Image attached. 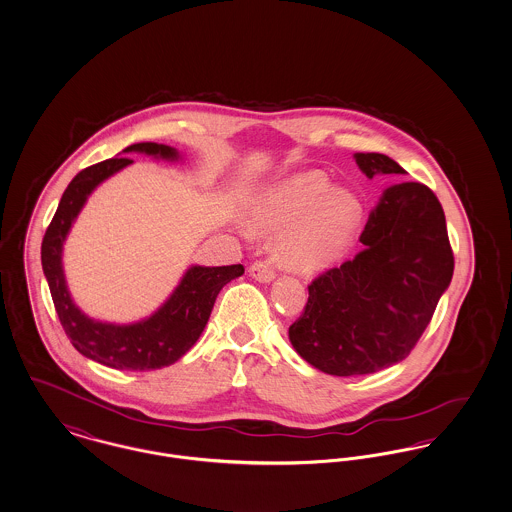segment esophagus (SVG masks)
<instances>
[{
	"instance_id": "1",
	"label": "esophagus",
	"mask_w": 512,
	"mask_h": 512,
	"mask_svg": "<svg viewBox=\"0 0 512 512\" xmlns=\"http://www.w3.org/2000/svg\"><path fill=\"white\" fill-rule=\"evenodd\" d=\"M248 271H250V277L260 281V283H271L275 279V271L271 269L269 262H264V260L262 262H254Z\"/></svg>"
}]
</instances>
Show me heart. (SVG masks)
Segmentation results:
<instances>
[{
  "mask_svg": "<svg viewBox=\"0 0 512 512\" xmlns=\"http://www.w3.org/2000/svg\"><path fill=\"white\" fill-rule=\"evenodd\" d=\"M362 221V202L333 187L323 171H302L264 190L252 204V225L279 235L277 260L295 271L333 266L349 250Z\"/></svg>",
  "mask_w": 512,
  "mask_h": 512,
  "instance_id": "1",
  "label": "heart"
}]
</instances>
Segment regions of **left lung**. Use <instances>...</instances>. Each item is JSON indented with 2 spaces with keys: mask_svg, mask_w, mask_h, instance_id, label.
Instances as JSON below:
<instances>
[{
  "mask_svg": "<svg viewBox=\"0 0 512 512\" xmlns=\"http://www.w3.org/2000/svg\"><path fill=\"white\" fill-rule=\"evenodd\" d=\"M360 171L403 175L385 154H354ZM364 248L308 287L289 327L293 349L329 376L374 374L404 360L453 279V250L437 196L422 183L383 190L360 235Z\"/></svg>",
  "mask_w": 512,
  "mask_h": 512,
  "instance_id": "left-lung-1",
  "label": "left lung"
}]
</instances>
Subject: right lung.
Returning a JSON list of instances; mask_svg holds the SVG:
<instances>
[{"instance_id": "obj_1", "label": "right lung", "mask_w": 512, "mask_h": 512, "mask_svg": "<svg viewBox=\"0 0 512 512\" xmlns=\"http://www.w3.org/2000/svg\"><path fill=\"white\" fill-rule=\"evenodd\" d=\"M131 152L165 162L181 160V154L175 148L158 142H138L123 150V154ZM131 163L133 160L129 158H111L82 169L69 183L42 241V269L50 285L59 322L82 356L113 370L146 372L169 366L189 352L210 320L219 291L229 281L241 277L244 268L241 264L219 268L190 266L162 306L138 322H102L86 316L67 287L63 243L88 196L111 175Z\"/></svg>"}]
</instances>
